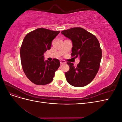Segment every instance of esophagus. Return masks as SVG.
<instances>
[{
  "label": "esophagus",
  "mask_w": 122,
  "mask_h": 122,
  "mask_svg": "<svg viewBox=\"0 0 122 122\" xmlns=\"http://www.w3.org/2000/svg\"><path fill=\"white\" fill-rule=\"evenodd\" d=\"M60 63L61 65L62 64H66V61H60Z\"/></svg>",
  "instance_id": "esophagus-1"
}]
</instances>
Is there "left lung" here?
<instances>
[{"instance_id":"8db88e82","label":"left lung","mask_w":122,"mask_h":122,"mask_svg":"<svg viewBox=\"0 0 122 122\" xmlns=\"http://www.w3.org/2000/svg\"><path fill=\"white\" fill-rule=\"evenodd\" d=\"M61 34L72 42V57H79L74 67L68 62L70 69L65 73L67 82L75 87H82L92 82L97 74L102 58V50L96 36L81 27L62 31Z\"/></svg>"}]
</instances>
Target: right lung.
Listing matches in <instances>:
<instances>
[{"mask_svg": "<svg viewBox=\"0 0 122 122\" xmlns=\"http://www.w3.org/2000/svg\"><path fill=\"white\" fill-rule=\"evenodd\" d=\"M60 31L39 28L26 35L20 48L22 67L28 79L36 85L52 82L60 66L56 58L44 61V53L51 48L52 40Z\"/></svg>", "mask_w": 122, "mask_h": 122, "instance_id": "1", "label": "right lung"}]
</instances>
